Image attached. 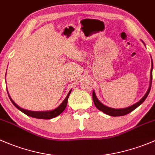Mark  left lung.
I'll use <instances>...</instances> for the list:
<instances>
[{
	"mask_svg": "<svg viewBox=\"0 0 155 155\" xmlns=\"http://www.w3.org/2000/svg\"><path fill=\"white\" fill-rule=\"evenodd\" d=\"M151 62H152V60H151ZM152 68H153V66H151V73H150V84H149V89H148V91H147V92L146 93V95H145L144 96H143V98H142L138 102H137V103L131 105V106L128 107L122 108V109H114V108L109 107L105 106L104 104H102L101 102L98 99V98H97L96 95H95V91L93 90V92H92V98H93L94 104H95V107H97V109H98L99 110H101L103 113H104L105 114L109 115V116H125V115L127 114V113H129L132 112L133 110H134L137 107H138L140 106V105L141 104L143 103L145 100H146V98H147L148 95L149 94L150 89H151V82H152V81H152Z\"/></svg>",
	"mask_w": 155,
	"mask_h": 155,
	"instance_id": "8db88e82",
	"label": "left lung"
}]
</instances>
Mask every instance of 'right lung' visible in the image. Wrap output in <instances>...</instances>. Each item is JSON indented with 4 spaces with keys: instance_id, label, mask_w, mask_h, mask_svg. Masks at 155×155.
<instances>
[{
    "instance_id": "add662e5",
    "label": "right lung",
    "mask_w": 155,
    "mask_h": 155,
    "mask_svg": "<svg viewBox=\"0 0 155 155\" xmlns=\"http://www.w3.org/2000/svg\"><path fill=\"white\" fill-rule=\"evenodd\" d=\"M71 92V89L69 91V92L68 93L67 96L66 97L63 101L62 102L61 104L60 105L59 107H57V108H55L54 110H48V111H31V110H28L23 109V108L20 107L18 106L15 102L13 101V100L11 98L10 95H9V92H8V95L9 97V99L10 101H12V103L13 104L14 106L18 109L19 110L21 111L22 113H24L25 114L28 115V116H30V117L33 118H36V119H53V118H55L56 116H59L61 113H63L64 111V110L66 109V105H67V102H68V98L69 97L70 93Z\"/></svg>"
}]
</instances>
